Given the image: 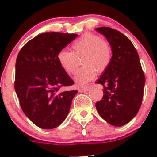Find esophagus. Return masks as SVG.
I'll use <instances>...</instances> for the list:
<instances>
[{
    "label": "esophagus",
    "mask_w": 157,
    "mask_h": 157,
    "mask_svg": "<svg viewBox=\"0 0 157 157\" xmlns=\"http://www.w3.org/2000/svg\"><path fill=\"white\" fill-rule=\"evenodd\" d=\"M89 90H90V87H89V86H84V87L79 88L78 91L80 92V93H85V92H87Z\"/></svg>",
    "instance_id": "34e87169"
}]
</instances>
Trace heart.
<instances>
[{"label":"heart","mask_w":157,"mask_h":157,"mask_svg":"<svg viewBox=\"0 0 157 157\" xmlns=\"http://www.w3.org/2000/svg\"><path fill=\"white\" fill-rule=\"evenodd\" d=\"M72 51L61 49L57 55L58 64L68 74L77 71L78 61L77 56L83 55L81 67L75 76V82L83 86L93 80L98 72H102L108 67L112 61V49L106 41L99 36L86 33L76 39L71 45Z\"/></svg>","instance_id":"1"}]
</instances>
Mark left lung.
<instances>
[{
    "mask_svg": "<svg viewBox=\"0 0 157 157\" xmlns=\"http://www.w3.org/2000/svg\"><path fill=\"white\" fill-rule=\"evenodd\" d=\"M109 41L112 61L96 83L103 86V96L96 103L99 115L121 127L134 118L144 96L145 76L137 50L127 36L109 27L96 28Z\"/></svg>",
    "mask_w": 157,
    "mask_h": 157,
    "instance_id": "8db88e82",
    "label": "left lung"
}]
</instances>
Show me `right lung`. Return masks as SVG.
I'll return each instance as SVG.
<instances>
[{
  "label": "right lung",
  "instance_id": "right-lung-1",
  "mask_svg": "<svg viewBox=\"0 0 157 157\" xmlns=\"http://www.w3.org/2000/svg\"><path fill=\"white\" fill-rule=\"evenodd\" d=\"M77 34L44 33L26 42L16 62L14 88L25 115L38 127L52 129L67 117L77 90L61 92L74 83L58 64L57 55Z\"/></svg>",
  "mask_w": 157,
  "mask_h": 157
}]
</instances>
